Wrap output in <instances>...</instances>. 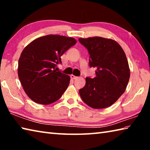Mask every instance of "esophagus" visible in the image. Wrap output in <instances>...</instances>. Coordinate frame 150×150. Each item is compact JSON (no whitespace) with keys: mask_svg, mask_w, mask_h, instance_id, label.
<instances>
[{"mask_svg":"<svg viewBox=\"0 0 150 150\" xmlns=\"http://www.w3.org/2000/svg\"><path fill=\"white\" fill-rule=\"evenodd\" d=\"M70 77H71V79H77L78 78V77H76V76H75V75H71L70 76Z\"/></svg>","mask_w":150,"mask_h":150,"instance_id":"34e87169","label":"esophagus"}]
</instances>
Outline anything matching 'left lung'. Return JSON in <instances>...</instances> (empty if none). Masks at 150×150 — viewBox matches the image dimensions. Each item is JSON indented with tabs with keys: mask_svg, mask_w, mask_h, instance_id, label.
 <instances>
[{
	"mask_svg": "<svg viewBox=\"0 0 150 150\" xmlns=\"http://www.w3.org/2000/svg\"><path fill=\"white\" fill-rule=\"evenodd\" d=\"M87 49L90 67L96 68V77H86L79 89L83 102L93 108H105L117 100L126 90L130 69L125 53L117 42L101 37L79 38Z\"/></svg>",
	"mask_w": 150,
	"mask_h": 150,
	"instance_id": "obj_1",
	"label": "left lung"
}]
</instances>
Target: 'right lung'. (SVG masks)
<instances>
[{
    "instance_id": "right-lung-1",
    "label": "right lung",
    "mask_w": 150,
    "mask_h": 150,
    "mask_svg": "<svg viewBox=\"0 0 150 150\" xmlns=\"http://www.w3.org/2000/svg\"><path fill=\"white\" fill-rule=\"evenodd\" d=\"M77 42L73 38L47 35L22 51L18 74L26 95L35 103L49 105L59 100L69 84V75L57 71L61 56Z\"/></svg>"
}]
</instances>
